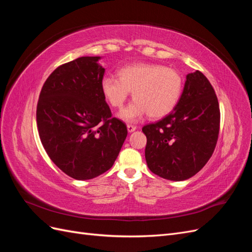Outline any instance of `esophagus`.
<instances>
[{"label":"esophagus","instance_id":"esophagus-1","mask_svg":"<svg viewBox=\"0 0 252 252\" xmlns=\"http://www.w3.org/2000/svg\"><path fill=\"white\" fill-rule=\"evenodd\" d=\"M136 129V126H134V125H131V124H128L127 125V130H128V132H133L134 130Z\"/></svg>","mask_w":252,"mask_h":252}]
</instances>
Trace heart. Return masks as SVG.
Wrapping results in <instances>:
<instances>
[{
  "label": "heart",
  "mask_w": 252,
  "mask_h": 252,
  "mask_svg": "<svg viewBox=\"0 0 252 252\" xmlns=\"http://www.w3.org/2000/svg\"><path fill=\"white\" fill-rule=\"evenodd\" d=\"M118 79L105 77L101 82L104 97L112 107L122 108L132 91L134 101L119 114L126 122H136L148 113L151 119L169 114L183 90L182 74L161 64L139 63L122 67Z\"/></svg>",
  "instance_id": "b5f03b06"
}]
</instances>
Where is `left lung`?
<instances>
[{"instance_id":"obj_1","label":"left lung","mask_w":252,"mask_h":252,"mask_svg":"<svg viewBox=\"0 0 252 252\" xmlns=\"http://www.w3.org/2000/svg\"><path fill=\"white\" fill-rule=\"evenodd\" d=\"M220 117L218 97L208 79L199 70L187 74L175 108L142 128L147 138L145 158L148 168L170 181L193 177L215 151Z\"/></svg>"}]
</instances>
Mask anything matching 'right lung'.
I'll return each instance as SVG.
<instances>
[{
  "label": "right lung",
  "mask_w": 252,
  "mask_h": 252,
  "mask_svg": "<svg viewBox=\"0 0 252 252\" xmlns=\"http://www.w3.org/2000/svg\"><path fill=\"white\" fill-rule=\"evenodd\" d=\"M100 57H82L59 66L45 81L36 106L44 149L59 168L75 180H90L110 169L127 136L112 118L101 82Z\"/></svg>",
  "instance_id": "right-lung-1"
}]
</instances>
